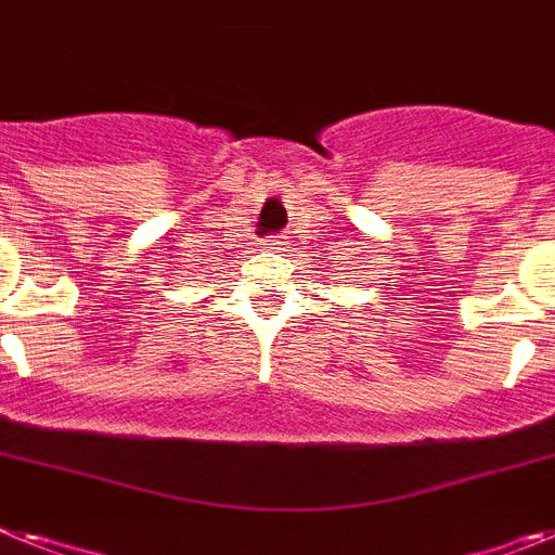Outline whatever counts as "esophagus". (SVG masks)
<instances>
[{"label": "esophagus", "instance_id": "34e87169", "mask_svg": "<svg viewBox=\"0 0 555 555\" xmlns=\"http://www.w3.org/2000/svg\"><path fill=\"white\" fill-rule=\"evenodd\" d=\"M269 249L286 253V242H283V235H269Z\"/></svg>", "mask_w": 555, "mask_h": 555}]
</instances>
